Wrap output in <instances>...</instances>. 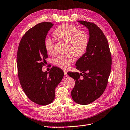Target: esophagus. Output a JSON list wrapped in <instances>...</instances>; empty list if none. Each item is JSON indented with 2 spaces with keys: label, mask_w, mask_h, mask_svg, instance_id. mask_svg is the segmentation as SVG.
<instances>
[{
  "label": "esophagus",
  "mask_w": 130,
  "mask_h": 130,
  "mask_svg": "<svg viewBox=\"0 0 130 130\" xmlns=\"http://www.w3.org/2000/svg\"><path fill=\"white\" fill-rule=\"evenodd\" d=\"M64 77H68V75L67 74V71H64Z\"/></svg>",
  "instance_id": "obj_1"
}]
</instances>
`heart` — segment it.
Returning <instances> with one entry per match:
<instances>
[{"label":"heart","instance_id":"obj_1","mask_svg":"<svg viewBox=\"0 0 130 130\" xmlns=\"http://www.w3.org/2000/svg\"><path fill=\"white\" fill-rule=\"evenodd\" d=\"M53 34L58 40L67 42L66 51L69 52L58 55L53 60V64L62 69H66L74 62V54L79 57L85 52L89 43V36L85 31L79 30L69 24L60 25L54 30ZM54 39L49 37L45 38L44 46L48 54L54 53Z\"/></svg>","mask_w":130,"mask_h":130}]
</instances>
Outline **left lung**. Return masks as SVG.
I'll use <instances>...</instances> for the list:
<instances>
[{
	"label": "left lung",
	"instance_id": "1",
	"mask_svg": "<svg viewBox=\"0 0 130 130\" xmlns=\"http://www.w3.org/2000/svg\"><path fill=\"white\" fill-rule=\"evenodd\" d=\"M78 22L85 26L90 34L86 52L76 63V69L83 74H67L75 81L71 92L72 99L78 104L86 105L104 92L111 69V54L105 35L95 24L85 21Z\"/></svg>",
	"mask_w": 130,
	"mask_h": 130
}]
</instances>
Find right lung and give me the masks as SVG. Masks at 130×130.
Wrapping results in <instances>:
<instances>
[{"label":"right lung","mask_w":130,"mask_h":130,"mask_svg":"<svg viewBox=\"0 0 130 130\" xmlns=\"http://www.w3.org/2000/svg\"><path fill=\"white\" fill-rule=\"evenodd\" d=\"M54 24L38 23L26 32L21 39L17 52L18 75L22 89L28 98L39 105L50 104L55 98V89L63 78L64 72L56 67L43 72L48 58L44 41Z\"/></svg>","instance_id":"right-lung-1"}]
</instances>
